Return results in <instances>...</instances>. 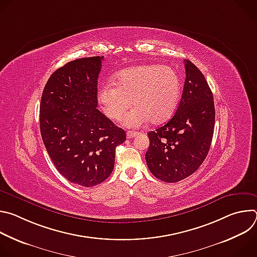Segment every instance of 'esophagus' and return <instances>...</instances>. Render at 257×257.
<instances>
[{"mask_svg": "<svg viewBox=\"0 0 257 257\" xmlns=\"http://www.w3.org/2000/svg\"><path fill=\"white\" fill-rule=\"evenodd\" d=\"M139 133L138 132H134V131H127V133H126V137L128 138V139H130V138H133V137H135L136 135H138Z\"/></svg>", "mask_w": 257, "mask_h": 257, "instance_id": "esophagus-1", "label": "esophagus"}]
</instances>
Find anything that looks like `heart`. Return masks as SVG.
I'll use <instances>...</instances> for the list:
<instances>
[{"label": "heart", "mask_w": 257, "mask_h": 257, "mask_svg": "<svg viewBox=\"0 0 257 257\" xmlns=\"http://www.w3.org/2000/svg\"><path fill=\"white\" fill-rule=\"evenodd\" d=\"M181 80L175 69L143 65L120 71L114 84L107 82L97 92L105 116L118 120L131 105L135 107L121 119L123 126L138 128L151 121L161 124L175 113L181 96Z\"/></svg>", "instance_id": "obj_1"}]
</instances>
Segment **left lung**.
Here are the masks:
<instances>
[{
	"instance_id": "1",
	"label": "left lung",
	"mask_w": 257,
	"mask_h": 257,
	"mask_svg": "<svg viewBox=\"0 0 257 257\" xmlns=\"http://www.w3.org/2000/svg\"><path fill=\"white\" fill-rule=\"evenodd\" d=\"M186 78L173 118L148 133L145 161L152 174L167 183L192 175L205 160L214 129L212 92L200 70L185 60Z\"/></svg>"
}]
</instances>
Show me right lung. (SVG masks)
<instances>
[{"instance_id":"add662e5","label":"right lung","mask_w":257,"mask_h":257,"mask_svg":"<svg viewBox=\"0 0 257 257\" xmlns=\"http://www.w3.org/2000/svg\"><path fill=\"white\" fill-rule=\"evenodd\" d=\"M102 59H77L56 70L40 107L42 138L55 167L84 187L98 185L112 174L116 148L126 140V132L96 108Z\"/></svg>"}]
</instances>
